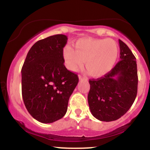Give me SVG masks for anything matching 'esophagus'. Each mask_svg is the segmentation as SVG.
Segmentation results:
<instances>
[{
  "instance_id": "esophagus-1",
  "label": "esophagus",
  "mask_w": 150,
  "mask_h": 150,
  "mask_svg": "<svg viewBox=\"0 0 150 150\" xmlns=\"http://www.w3.org/2000/svg\"><path fill=\"white\" fill-rule=\"evenodd\" d=\"M78 77H79V79H80V80H83V79H85V77L82 76V75H78Z\"/></svg>"
}]
</instances>
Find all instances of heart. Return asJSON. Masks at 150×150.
Segmentation results:
<instances>
[{
	"label": "heart",
	"instance_id": "b5f03b06",
	"mask_svg": "<svg viewBox=\"0 0 150 150\" xmlns=\"http://www.w3.org/2000/svg\"><path fill=\"white\" fill-rule=\"evenodd\" d=\"M63 49L65 66L75 71L83 65L91 76L99 77L109 73L116 64L119 53L117 43L111 39L82 38Z\"/></svg>",
	"mask_w": 150,
	"mask_h": 150
}]
</instances>
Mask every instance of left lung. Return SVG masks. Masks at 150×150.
<instances>
[{"mask_svg": "<svg viewBox=\"0 0 150 150\" xmlns=\"http://www.w3.org/2000/svg\"><path fill=\"white\" fill-rule=\"evenodd\" d=\"M120 61L104 77L89 80L88 104L93 116L113 121L123 116L135 101L137 92L136 58L128 46L118 40Z\"/></svg>", "mask_w": 150, "mask_h": 150, "instance_id": "8db88e82", "label": "left lung"}]
</instances>
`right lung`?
Segmentation results:
<instances>
[{"label": "right lung", "mask_w": 150, "mask_h": 150, "mask_svg": "<svg viewBox=\"0 0 150 150\" xmlns=\"http://www.w3.org/2000/svg\"><path fill=\"white\" fill-rule=\"evenodd\" d=\"M67 36L56 34L32 46L22 68V94L34 119L51 123L61 119L78 83V77L65 68L63 49Z\"/></svg>", "instance_id": "right-lung-1"}]
</instances>
